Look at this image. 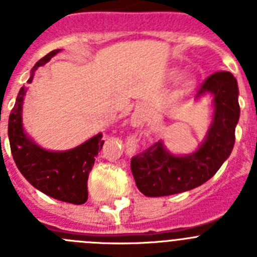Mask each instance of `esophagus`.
I'll return each instance as SVG.
<instances>
[{"label":"esophagus","instance_id":"obj_1","mask_svg":"<svg viewBox=\"0 0 257 257\" xmlns=\"http://www.w3.org/2000/svg\"><path fill=\"white\" fill-rule=\"evenodd\" d=\"M133 121H134V124H135V126H138V124L142 123L143 118L140 117V115H135V117L133 118Z\"/></svg>","mask_w":257,"mask_h":257}]
</instances>
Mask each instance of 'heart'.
I'll use <instances>...</instances> for the list:
<instances>
[{
  "label": "heart",
  "instance_id": "heart-1",
  "mask_svg": "<svg viewBox=\"0 0 257 257\" xmlns=\"http://www.w3.org/2000/svg\"><path fill=\"white\" fill-rule=\"evenodd\" d=\"M175 76L179 77V74H175ZM190 85H192V82H190V81H189V82H187V86H190Z\"/></svg>",
  "mask_w": 257,
  "mask_h": 257
}]
</instances>
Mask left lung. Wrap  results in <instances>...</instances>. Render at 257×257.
Returning <instances> with one entry per match:
<instances>
[{"mask_svg": "<svg viewBox=\"0 0 257 257\" xmlns=\"http://www.w3.org/2000/svg\"><path fill=\"white\" fill-rule=\"evenodd\" d=\"M205 94H212L215 113L205 143L196 153L172 156L158 142L131 158V171L143 194L171 196L199 187L216 174L231 153L239 119L237 79L226 70L215 72L202 83L196 97Z\"/></svg>", "mask_w": 257, "mask_h": 257, "instance_id": "left-lung-1", "label": "left lung"}]
</instances>
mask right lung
I'll return each instance as SVG.
<instances>
[{
    "mask_svg": "<svg viewBox=\"0 0 257 257\" xmlns=\"http://www.w3.org/2000/svg\"><path fill=\"white\" fill-rule=\"evenodd\" d=\"M59 51L54 50L36 63L28 83L32 82L35 70L46 64ZM26 92L27 87L23 86L9 118V140L15 165L33 187L47 196L82 205L88 197V174L104 144L103 134H97L82 145L67 152H49L40 148L23 130L22 106Z\"/></svg>",
    "mask_w": 257,
    "mask_h": 257,
    "instance_id": "right-lung-1",
    "label": "right lung"
}]
</instances>
